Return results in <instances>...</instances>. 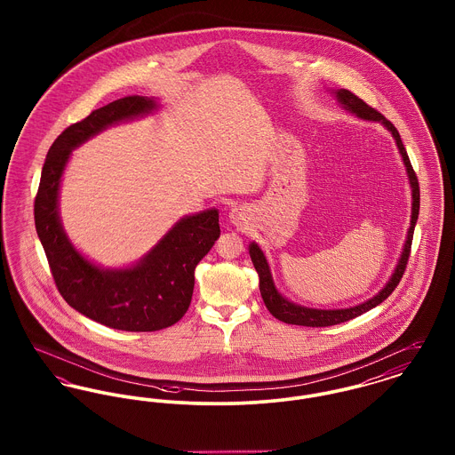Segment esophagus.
I'll use <instances>...</instances> for the list:
<instances>
[{
    "instance_id": "34e87169",
    "label": "esophagus",
    "mask_w": 455,
    "mask_h": 455,
    "mask_svg": "<svg viewBox=\"0 0 455 455\" xmlns=\"http://www.w3.org/2000/svg\"><path fill=\"white\" fill-rule=\"evenodd\" d=\"M230 220H232L234 223H241L242 220H243V212H242L241 208H234V210H232Z\"/></svg>"
}]
</instances>
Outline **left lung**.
I'll list each match as a JSON object with an SVG mask.
<instances>
[{
	"label": "left lung",
	"instance_id": "8db88e82",
	"mask_svg": "<svg viewBox=\"0 0 455 455\" xmlns=\"http://www.w3.org/2000/svg\"><path fill=\"white\" fill-rule=\"evenodd\" d=\"M337 94V100L347 108L348 111L355 113L357 116L364 118V120H373V122H381L392 135L395 137L397 140V146H399V151H401L402 158L405 163V168H407V173H409V182H411V188H412V216H411V228H409V234H407V241L403 245V251H402L401 261L397 265L395 273L392 275L390 282L385 285V289L378 295H374L373 299L366 300L364 304H359V306H354V307H348V309H335V311H324V309H307V307H300V306H295L292 302H289L287 299H283L282 295L276 292L275 285H273V280H271V275H269V267H267V259H265V254L261 252V249L256 245V243H251L249 247V254H251V259H252V265L256 267L258 275H259V292L261 297L265 300V306L267 307V311L276 318V320L283 321V323H291V324H300V326H331V324H339V323H344V321L354 320L357 316H361L363 313L373 309L374 306L381 304L388 295L392 294L399 282L405 273V267H407V261H409V256H411V245H412V235H414V227H416V220H418V214H419V182H418V177H416V172L411 164V160L407 156V151L402 144L401 135L399 131L395 129V125L387 120L378 109L370 107L368 103H364L359 96H355L354 92H350L348 89H340L335 92Z\"/></svg>",
	"mask_w": 455,
	"mask_h": 455
}]
</instances>
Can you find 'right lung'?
Here are the masks:
<instances>
[{
    "label": "right lung",
    "mask_w": 455,
    "mask_h": 455,
    "mask_svg": "<svg viewBox=\"0 0 455 455\" xmlns=\"http://www.w3.org/2000/svg\"><path fill=\"white\" fill-rule=\"evenodd\" d=\"M153 100L125 96L91 111L54 139L34 199V221L61 297L81 315L125 331H156L182 320L194 292V269L220 237L218 212L188 216L134 267L107 271L72 247L58 218V188L74 148L108 125L148 113Z\"/></svg>",
    "instance_id": "obj_1"
}]
</instances>
